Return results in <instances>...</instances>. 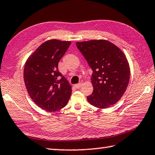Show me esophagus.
Returning a JSON list of instances; mask_svg holds the SVG:
<instances>
[{"instance_id":"esophagus-1","label":"esophagus","mask_w":155,"mask_h":155,"mask_svg":"<svg viewBox=\"0 0 155 155\" xmlns=\"http://www.w3.org/2000/svg\"><path fill=\"white\" fill-rule=\"evenodd\" d=\"M82 83H78V84H77V85H74V87L75 88H77V89H79L80 87L82 86Z\"/></svg>"}]
</instances>
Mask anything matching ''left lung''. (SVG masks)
I'll list each match as a JSON object with an SVG mask.
<instances>
[{"label":"left lung","instance_id":"1","mask_svg":"<svg viewBox=\"0 0 155 155\" xmlns=\"http://www.w3.org/2000/svg\"><path fill=\"white\" fill-rule=\"evenodd\" d=\"M76 45L93 70L94 91L87 101L101 109L115 104L125 94L130 78L126 56L114 44L102 39Z\"/></svg>","mask_w":155,"mask_h":155}]
</instances>
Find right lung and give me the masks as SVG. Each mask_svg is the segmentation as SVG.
I'll use <instances>...</instances> for the list:
<instances>
[{
	"instance_id": "right-lung-1",
	"label": "right lung",
	"mask_w": 155,
	"mask_h": 155,
	"mask_svg": "<svg viewBox=\"0 0 155 155\" xmlns=\"http://www.w3.org/2000/svg\"><path fill=\"white\" fill-rule=\"evenodd\" d=\"M71 44L51 39L42 43L24 65V80L30 97L48 112L65 107L72 94V86L58 70V63Z\"/></svg>"
}]
</instances>
